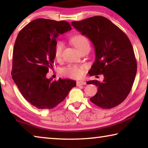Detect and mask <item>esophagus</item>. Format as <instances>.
Segmentation results:
<instances>
[{
  "instance_id": "obj_1",
  "label": "esophagus",
  "mask_w": 148,
  "mask_h": 148,
  "mask_svg": "<svg viewBox=\"0 0 148 148\" xmlns=\"http://www.w3.org/2000/svg\"><path fill=\"white\" fill-rule=\"evenodd\" d=\"M84 85H86V82L83 81H78L76 82V86H84Z\"/></svg>"
}]
</instances>
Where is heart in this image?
<instances>
[{
    "label": "heart",
    "mask_w": 148,
    "mask_h": 148,
    "mask_svg": "<svg viewBox=\"0 0 148 148\" xmlns=\"http://www.w3.org/2000/svg\"><path fill=\"white\" fill-rule=\"evenodd\" d=\"M71 41L74 46L79 50L82 51L86 47H90V43L88 38L82 34H76L71 39ZM64 46L61 42L58 41L54 47V56L57 60H60L62 57ZM84 73V69L81 65L70 64L61 70V74L64 76L80 78Z\"/></svg>",
    "instance_id": "obj_1"
}]
</instances>
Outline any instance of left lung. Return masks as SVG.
<instances>
[{
  "label": "left lung",
  "instance_id": "8db88e82",
  "mask_svg": "<svg viewBox=\"0 0 148 148\" xmlns=\"http://www.w3.org/2000/svg\"><path fill=\"white\" fill-rule=\"evenodd\" d=\"M71 25L88 37L95 46L96 59L89 74L104 75L103 82H88L98 87L97 94L90 101L104 109L118 106L129 94L136 74V60L131 41L123 31L103 16L72 21Z\"/></svg>",
  "mask_w": 148,
  "mask_h": 148
}]
</instances>
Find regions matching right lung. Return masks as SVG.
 <instances>
[{"instance_id": "add662e5", "label": "right lung", "mask_w": 148, "mask_h": 148, "mask_svg": "<svg viewBox=\"0 0 148 148\" xmlns=\"http://www.w3.org/2000/svg\"><path fill=\"white\" fill-rule=\"evenodd\" d=\"M67 21L40 18L25 26L14 47L12 79L23 97L38 109H52L66 98L74 80L52 81L46 74L53 67L54 47L59 34L71 30Z\"/></svg>"}]
</instances>
